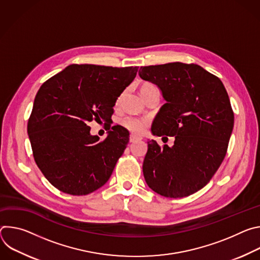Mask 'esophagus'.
I'll return each instance as SVG.
<instances>
[{
	"instance_id": "1",
	"label": "esophagus",
	"mask_w": 260,
	"mask_h": 260,
	"mask_svg": "<svg viewBox=\"0 0 260 260\" xmlns=\"http://www.w3.org/2000/svg\"><path fill=\"white\" fill-rule=\"evenodd\" d=\"M140 140H142V138H140V137H138V136H135V135H131V136H129V142H131V143H135V142L140 141Z\"/></svg>"
}]
</instances>
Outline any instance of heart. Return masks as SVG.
Wrapping results in <instances>:
<instances>
[{
    "instance_id": "obj_1",
    "label": "heart",
    "mask_w": 260,
    "mask_h": 260,
    "mask_svg": "<svg viewBox=\"0 0 260 260\" xmlns=\"http://www.w3.org/2000/svg\"><path fill=\"white\" fill-rule=\"evenodd\" d=\"M149 87H154L152 84H144L142 85L141 89H145V88H149ZM120 124L125 127L126 129H128L129 132H133L135 134H142L144 133L148 121L146 119H142L139 117H135V116H125L120 120Z\"/></svg>"
}]
</instances>
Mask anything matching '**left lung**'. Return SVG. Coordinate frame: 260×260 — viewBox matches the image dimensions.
Listing matches in <instances>:
<instances>
[{
    "mask_svg": "<svg viewBox=\"0 0 260 260\" xmlns=\"http://www.w3.org/2000/svg\"><path fill=\"white\" fill-rule=\"evenodd\" d=\"M139 75L155 84L166 101L152 134L175 137L172 147L148 142L145 181L162 197H188L205 186L225 157L235 121L226 89L194 63L141 67Z\"/></svg>",
    "mask_w": 260,
    "mask_h": 260,
    "instance_id": "8db88e82",
    "label": "left lung"
}]
</instances>
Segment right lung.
Returning a JSON list of instances; mask_svg holds the SVG:
<instances>
[{"label":"right lung","mask_w":260,"mask_h":260,"mask_svg":"<svg viewBox=\"0 0 260 260\" xmlns=\"http://www.w3.org/2000/svg\"><path fill=\"white\" fill-rule=\"evenodd\" d=\"M138 69L71 64L37 92L27 135L37 166L58 190L86 196L112 175L129 133L114 125L100 142L88 122L111 119L117 99Z\"/></svg>","instance_id":"right-lung-1"}]
</instances>
